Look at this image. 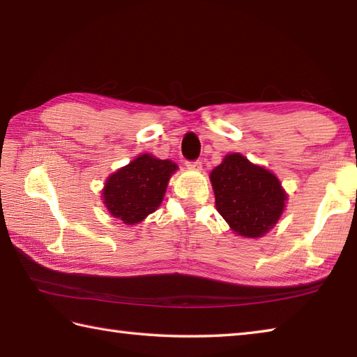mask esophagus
I'll return each mask as SVG.
<instances>
[{
  "label": "esophagus",
  "instance_id": "1",
  "mask_svg": "<svg viewBox=\"0 0 357 357\" xmlns=\"http://www.w3.org/2000/svg\"><path fill=\"white\" fill-rule=\"evenodd\" d=\"M185 164H187L188 169H192V170H201L202 169V162L199 161V159H196V161H187Z\"/></svg>",
  "mask_w": 357,
  "mask_h": 357
}]
</instances>
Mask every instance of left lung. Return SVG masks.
<instances>
[{
    "mask_svg": "<svg viewBox=\"0 0 357 357\" xmlns=\"http://www.w3.org/2000/svg\"><path fill=\"white\" fill-rule=\"evenodd\" d=\"M210 181L219 215L239 236L261 238L282 215L287 193L280 181L239 153L227 155Z\"/></svg>",
    "mask_w": 357,
    "mask_h": 357,
    "instance_id": "8db88e82",
    "label": "left lung"
}]
</instances>
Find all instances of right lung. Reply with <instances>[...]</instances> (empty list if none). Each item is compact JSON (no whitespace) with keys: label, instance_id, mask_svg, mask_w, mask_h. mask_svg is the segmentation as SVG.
I'll return each instance as SVG.
<instances>
[{"label":"right lung","instance_id":"right-lung-1","mask_svg":"<svg viewBox=\"0 0 357 357\" xmlns=\"http://www.w3.org/2000/svg\"><path fill=\"white\" fill-rule=\"evenodd\" d=\"M176 170L178 165L169 159L139 155L105 181V207L112 216L127 225L141 222L161 206L169 179Z\"/></svg>","mask_w":357,"mask_h":357}]
</instances>
